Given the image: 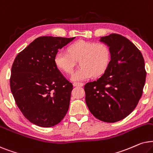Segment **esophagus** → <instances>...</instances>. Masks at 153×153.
<instances>
[{
  "label": "esophagus",
  "instance_id": "obj_1",
  "mask_svg": "<svg viewBox=\"0 0 153 153\" xmlns=\"http://www.w3.org/2000/svg\"><path fill=\"white\" fill-rule=\"evenodd\" d=\"M73 86L74 87H82L83 83L82 82H74L73 83Z\"/></svg>",
  "mask_w": 153,
  "mask_h": 153
}]
</instances>
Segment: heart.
<instances>
[{"label": "heart", "mask_w": 153, "mask_h": 153, "mask_svg": "<svg viewBox=\"0 0 153 153\" xmlns=\"http://www.w3.org/2000/svg\"><path fill=\"white\" fill-rule=\"evenodd\" d=\"M68 53L59 51L55 54L54 62L57 68L67 74L72 73L74 60L79 61V68L71 75V80L83 81L92 75L100 76L104 73L111 60V52L102 42L80 40L71 45Z\"/></svg>", "instance_id": "1"}]
</instances>
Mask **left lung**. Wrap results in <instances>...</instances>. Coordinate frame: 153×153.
Listing matches in <instances>:
<instances>
[{
    "instance_id": "1",
    "label": "left lung",
    "mask_w": 153,
    "mask_h": 153,
    "mask_svg": "<svg viewBox=\"0 0 153 153\" xmlns=\"http://www.w3.org/2000/svg\"><path fill=\"white\" fill-rule=\"evenodd\" d=\"M111 52V61L101 76L85 85V101L91 113L105 123L127 117L143 94L146 72L144 59L135 45L119 34L101 37Z\"/></svg>"
}]
</instances>
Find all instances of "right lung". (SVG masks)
I'll return each mask as SVG.
<instances>
[{
    "label": "right lung",
    "mask_w": 153,
    "mask_h": 153,
    "mask_svg": "<svg viewBox=\"0 0 153 153\" xmlns=\"http://www.w3.org/2000/svg\"><path fill=\"white\" fill-rule=\"evenodd\" d=\"M74 39L39 37L14 61L10 81L12 94L24 117L34 125L53 127L68 111L73 85L55 66L54 57Z\"/></svg>",
    "instance_id": "add662e5"
}]
</instances>
